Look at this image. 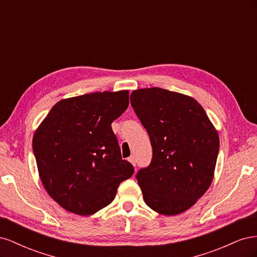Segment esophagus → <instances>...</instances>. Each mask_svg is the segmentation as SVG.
Instances as JSON below:
<instances>
[{"instance_id":"esophagus-1","label":"esophagus","mask_w":257,"mask_h":257,"mask_svg":"<svg viewBox=\"0 0 257 257\" xmlns=\"http://www.w3.org/2000/svg\"><path fill=\"white\" fill-rule=\"evenodd\" d=\"M130 163H131V164L132 165H133V166H136V159H135V157H134V155H131V157L128 158V160H127Z\"/></svg>"}]
</instances>
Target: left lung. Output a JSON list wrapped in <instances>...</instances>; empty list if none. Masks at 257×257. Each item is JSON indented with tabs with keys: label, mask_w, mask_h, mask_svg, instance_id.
Wrapping results in <instances>:
<instances>
[{
	"label": "left lung",
	"mask_w": 257,
	"mask_h": 257,
	"mask_svg": "<svg viewBox=\"0 0 257 257\" xmlns=\"http://www.w3.org/2000/svg\"><path fill=\"white\" fill-rule=\"evenodd\" d=\"M131 104L149 134L153 157L136 178L145 203L164 215L190 209L214 177L220 138L192 96L161 88L134 90Z\"/></svg>",
	"instance_id": "8db88e82"
}]
</instances>
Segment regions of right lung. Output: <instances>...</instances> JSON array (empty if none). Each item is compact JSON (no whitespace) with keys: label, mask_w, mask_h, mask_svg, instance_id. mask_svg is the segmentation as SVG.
Returning <instances> with one entry per match:
<instances>
[{"label":"right lung","mask_w":257,"mask_h":257,"mask_svg":"<svg viewBox=\"0 0 257 257\" xmlns=\"http://www.w3.org/2000/svg\"><path fill=\"white\" fill-rule=\"evenodd\" d=\"M128 91L61 99L35 130L33 151L49 196L67 211L91 215L114 199L134 174L122 160L111 123L128 106Z\"/></svg>","instance_id":"add662e5"}]
</instances>
